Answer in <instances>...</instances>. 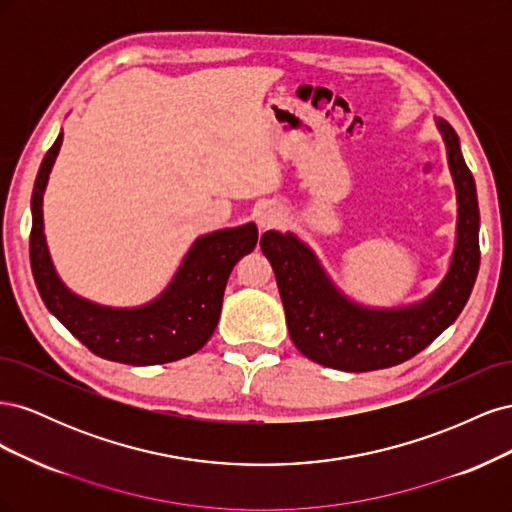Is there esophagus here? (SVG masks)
<instances>
[{
    "label": "esophagus",
    "instance_id": "obj_1",
    "mask_svg": "<svg viewBox=\"0 0 512 512\" xmlns=\"http://www.w3.org/2000/svg\"><path fill=\"white\" fill-rule=\"evenodd\" d=\"M282 220H284V213L280 207H275V205H267L258 211V226L260 228H273L277 224H282Z\"/></svg>",
    "mask_w": 512,
    "mask_h": 512
}]
</instances>
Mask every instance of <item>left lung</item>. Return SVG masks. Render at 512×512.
I'll return each mask as SVG.
<instances>
[{"mask_svg":"<svg viewBox=\"0 0 512 512\" xmlns=\"http://www.w3.org/2000/svg\"><path fill=\"white\" fill-rule=\"evenodd\" d=\"M436 123L457 190V243L446 277L421 303L363 307L333 286L316 254L292 232L267 230L260 237L282 294L292 344L314 363L342 371L399 365L425 350L466 307L480 265L476 185L461 156L459 136L444 119Z\"/></svg>","mask_w":512,"mask_h":512,"instance_id":"obj_1","label":"left lung"}]
</instances>
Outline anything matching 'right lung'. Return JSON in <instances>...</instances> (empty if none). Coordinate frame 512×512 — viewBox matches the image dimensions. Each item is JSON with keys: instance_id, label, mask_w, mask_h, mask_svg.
Here are the masks:
<instances>
[{"instance_id": "add662e5", "label": "right lung", "mask_w": 512, "mask_h": 512, "mask_svg": "<svg viewBox=\"0 0 512 512\" xmlns=\"http://www.w3.org/2000/svg\"><path fill=\"white\" fill-rule=\"evenodd\" d=\"M61 138L64 134H59L46 151L32 194L29 260L44 305L81 344L106 361L162 365L198 352L218 327L232 267L256 247V224L250 222L198 237L173 282L156 301L143 307H104L76 297L55 273L42 224V194Z\"/></svg>"}]
</instances>
